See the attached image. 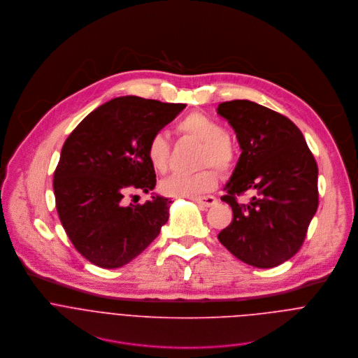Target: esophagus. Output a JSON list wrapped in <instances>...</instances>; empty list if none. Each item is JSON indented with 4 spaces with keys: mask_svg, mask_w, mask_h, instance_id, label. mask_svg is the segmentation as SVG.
I'll return each mask as SVG.
<instances>
[{
    "mask_svg": "<svg viewBox=\"0 0 358 358\" xmlns=\"http://www.w3.org/2000/svg\"><path fill=\"white\" fill-rule=\"evenodd\" d=\"M192 200L203 207H213L217 204V199L214 196H201V197H194Z\"/></svg>",
    "mask_w": 358,
    "mask_h": 358,
    "instance_id": "obj_1",
    "label": "esophagus"
}]
</instances>
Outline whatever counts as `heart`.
<instances>
[{"label":"heart","mask_w":358,"mask_h":358,"mask_svg":"<svg viewBox=\"0 0 358 358\" xmlns=\"http://www.w3.org/2000/svg\"><path fill=\"white\" fill-rule=\"evenodd\" d=\"M176 131L203 144L200 166L211 165L218 171H227L232 166L236 157L235 147L218 120L204 113L193 112L178 123ZM169 152V141L162 133H157L150 138L147 158L155 172L166 171ZM217 182V173L213 169H204L196 173H172L161 182L159 187L166 196L197 197L214 190Z\"/></svg>","instance_id":"b5f03b06"}]
</instances>
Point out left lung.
Returning <instances> with one entry per match:
<instances>
[{
	"instance_id": "1",
	"label": "left lung",
	"mask_w": 358,
	"mask_h": 358,
	"mask_svg": "<svg viewBox=\"0 0 358 358\" xmlns=\"http://www.w3.org/2000/svg\"><path fill=\"white\" fill-rule=\"evenodd\" d=\"M217 113L242 150L221 197L234 218L218 239L246 264L275 267L299 250L316 213V161L299 129L268 108L236 99L220 103ZM249 189L255 196L239 205L236 196Z\"/></svg>"
}]
</instances>
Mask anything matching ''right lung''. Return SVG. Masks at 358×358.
I'll return each mask as SVG.
<instances>
[{
	"label": "right lung",
	"mask_w": 358,
	"mask_h": 358,
	"mask_svg": "<svg viewBox=\"0 0 358 358\" xmlns=\"http://www.w3.org/2000/svg\"><path fill=\"white\" fill-rule=\"evenodd\" d=\"M185 108L115 98L91 112L66 140L53 179L56 207L74 248L91 263L103 268L127 264L166 224L169 199L152 193L144 204L126 200L155 187L148 141Z\"/></svg>",
	"instance_id": "add662e5"
}]
</instances>
